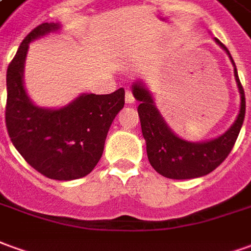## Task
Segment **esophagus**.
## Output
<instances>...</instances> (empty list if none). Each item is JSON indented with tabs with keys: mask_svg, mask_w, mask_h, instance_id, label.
<instances>
[{
	"mask_svg": "<svg viewBox=\"0 0 251 251\" xmlns=\"http://www.w3.org/2000/svg\"><path fill=\"white\" fill-rule=\"evenodd\" d=\"M134 101H135V98H134V94H132V91L127 90V91H126V102L129 105V103H134Z\"/></svg>",
	"mask_w": 251,
	"mask_h": 251,
	"instance_id": "obj_1",
	"label": "esophagus"
}]
</instances>
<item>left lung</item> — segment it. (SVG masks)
<instances>
[{
    "label": "left lung",
    "instance_id": "1",
    "mask_svg": "<svg viewBox=\"0 0 251 251\" xmlns=\"http://www.w3.org/2000/svg\"><path fill=\"white\" fill-rule=\"evenodd\" d=\"M234 64V75L241 93V109L234 124L223 135L206 142H188L175 135L164 122L158 109L155 108L151 94L142 82L132 84V94L139 101L138 115L150 165L169 179H194L215 171L227 158L239 135L246 113V100L238 71L228 49L215 38Z\"/></svg>",
    "mask_w": 251,
    "mask_h": 251
}]
</instances>
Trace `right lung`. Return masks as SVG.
I'll return each instance as SVG.
<instances>
[{"mask_svg":"<svg viewBox=\"0 0 251 251\" xmlns=\"http://www.w3.org/2000/svg\"><path fill=\"white\" fill-rule=\"evenodd\" d=\"M60 27L39 24L20 43L6 71L5 123L13 146L32 168L49 179L74 180L89 175L100 161L110 124L124 106V89L82 94L60 109L31 102L23 83L28 43Z\"/></svg>","mask_w":251,"mask_h":251,"instance_id":"obj_1","label":"right lung"}]
</instances>
